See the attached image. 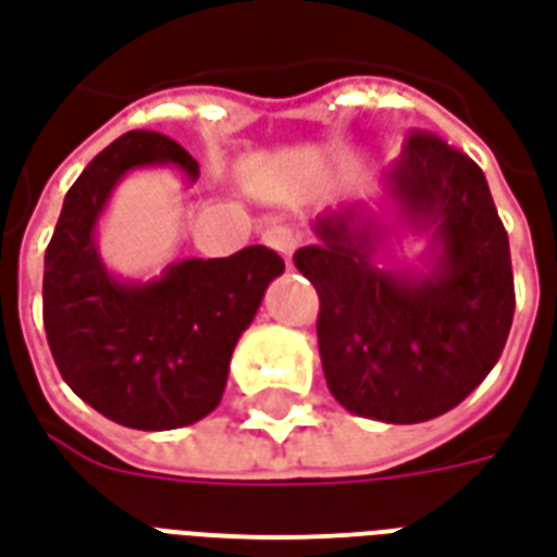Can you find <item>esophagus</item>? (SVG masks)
Returning a JSON list of instances; mask_svg holds the SVG:
<instances>
[{"mask_svg": "<svg viewBox=\"0 0 557 557\" xmlns=\"http://www.w3.org/2000/svg\"><path fill=\"white\" fill-rule=\"evenodd\" d=\"M265 244L286 256V262H292V253H295V247H298V238H295L286 226H274V230L265 232Z\"/></svg>", "mask_w": 557, "mask_h": 557, "instance_id": "obj_1", "label": "esophagus"}]
</instances>
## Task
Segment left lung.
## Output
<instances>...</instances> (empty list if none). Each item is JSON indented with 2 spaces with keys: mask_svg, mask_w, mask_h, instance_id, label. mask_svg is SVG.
Segmentation results:
<instances>
[{
  "mask_svg": "<svg viewBox=\"0 0 557 557\" xmlns=\"http://www.w3.org/2000/svg\"><path fill=\"white\" fill-rule=\"evenodd\" d=\"M385 214H319L295 265L319 292L327 391L358 418L423 423L490 375L513 325L510 244L486 175L444 139L414 131L385 172ZM403 225L424 232L409 263L377 250Z\"/></svg>",
  "mask_w": 557,
  "mask_h": 557,
  "instance_id": "left-lung-1",
  "label": "left lung"
}]
</instances>
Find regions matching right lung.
<instances>
[{"instance_id":"right-lung-1","label":"right lung","mask_w":557,"mask_h":557,"mask_svg":"<svg viewBox=\"0 0 557 557\" xmlns=\"http://www.w3.org/2000/svg\"><path fill=\"white\" fill-rule=\"evenodd\" d=\"M196 163L163 134L131 131L67 190L44 253V331L67 387L131 430H178L218 409L232 351L283 259L262 244L223 259H182L158 277H119L98 250V223L127 172Z\"/></svg>"}]
</instances>
